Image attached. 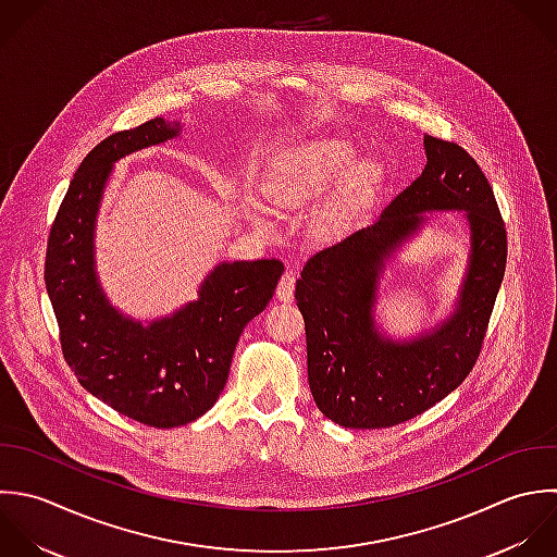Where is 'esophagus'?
Masks as SVG:
<instances>
[{
  "mask_svg": "<svg viewBox=\"0 0 557 557\" xmlns=\"http://www.w3.org/2000/svg\"><path fill=\"white\" fill-rule=\"evenodd\" d=\"M295 273L293 271H284V275L280 277V284H277V299L280 301H293L295 297Z\"/></svg>",
  "mask_w": 557,
  "mask_h": 557,
  "instance_id": "34e87169",
  "label": "esophagus"
}]
</instances>
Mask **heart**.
<instances>
[{
  "instance_id": "b5f03b06",
  "label": "heart",
  "mask_w": 557,
  "mask_h": 557,
  "mask_svg": "<svg viewBox=\"0 0 557 557\" xmlns=\"http://www.w3.org/2000/svg\"><path fill=\"white\" fill-rule=\"evenodd\" d=\"M356 158V145L347 136H321L286 151L269 177V195L284 208H301L327 193ZM377 166L371 160L356 162L330 208L332 219L356 210L377 184Z\"/></svg>"
}]
</instances>
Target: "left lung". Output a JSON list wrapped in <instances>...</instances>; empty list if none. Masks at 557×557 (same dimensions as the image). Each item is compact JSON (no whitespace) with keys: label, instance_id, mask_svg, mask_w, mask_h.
<instances>
[{"label":"left lung","instance_id":"8db88e82","mask_svg":"<svg viewBox=\"0 0 557 557\" xmlns=\"http://www.w3.org/2000/svg\"><path fill=\"white\" fill-rule=\"evenodd\" d=\"M428 164L382 216L317 251L297 280L306 323L308 382L317 408L351 430L406 423L456 391L473 371L508 260V234L480 164L454 140L425 134ZM430 209H465L472 262L455 317L410 344L382 339L372 323L376 277L386 255Z\"/></svg>","mask_w":557,"mask_h":557}]
</instances>
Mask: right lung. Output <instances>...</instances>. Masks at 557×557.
<instances>
[{
    "label": "right lung",
    "mask_w": 557,
    "mask_h": 557,
    "mask_svg": "<svg viewBox=\"0 0 557 557\" xmlns=\"http://www.w3.org/2000/svg\"><path fill=\"white\" fill-rule=\"evenodd\" d=\"M177 132L180 123L156 116L95 145L69 184L45 251V288L66 364L90 395L149 428L186 425L216 404L245 325L267 308L284 273L275 258L223 262L197 301L149 327L110 308L92 269L103 184L114 160Z\"/></svg>",
    "instance_id": "right-lung-1"
}]
</instances>
